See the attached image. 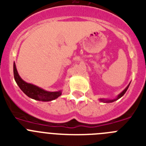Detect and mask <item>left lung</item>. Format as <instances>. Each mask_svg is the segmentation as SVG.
<instances>
[{
    "label": "left lung",
    "mask_w": 146,
    "mask_h": 146,
    "mask_svg": "<svg viewBox=\"0 0 146 146\" xmlns=\"http://www.w3.org/2000/svg\"><path fill=\"white\" fill-rule=\"evenodd\" d=\"M129 85H130V83L128 85V86H127V87H126V88H125L124 90H123V91H122V92L120 93V94H118V96H117V97L115 98V99H99V101L102 102H104V103H111V102H115V101H116V100H118V99H119L120 98L122 97V96H123V95H124V94L126 92V91H127V89H128V88H129Z\"/></svg>",
    "instance_id": "obj_1"
}]
</instances>
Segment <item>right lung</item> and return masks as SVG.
Segmentation results:
<instances>
[{
  "label": "right lung",
  "instance_id": "1",
  "mask_svg": "<svg viewBox=\"0 0 146 146\" xmlns=\"http://www.w3.org/2000/svg\"><path fill=\"white\" fill-rule=\"evenodd\" d=\"M13 68H14V77H15V80L16 81L17 84L23 91V92L25 95H27L28 97L37 100V101L50 102L57 99L61 95V91L50 92V91H45L44 89L35 86V85L31 84V83L26 82L22 79L18 74L15 63H14Z\"/></svg>",
  "mask_w": 146,
  "mask_h": 146
}]
</instances>
